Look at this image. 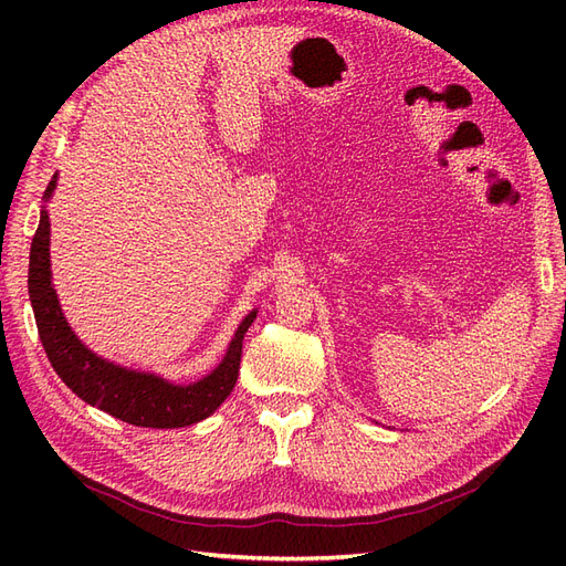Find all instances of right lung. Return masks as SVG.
Here are the masks:
<instances>
[{
    "label": "right lung",
    "instance_id": "obj_1",
    "mask_svg": "<svg viewBox=\"0 0 566 566\" xmlns=\"http://www.w3.org/2000/svg\"><path fill=\"white\" fill-rule=\"evenodd\" d=\"M59 175L51 177L44 205L40 212V227L30 245V269H28V293L35 312L42 347L59 378L71 387L82 401L106 410L108 416L136 424L158 427V430H175L210 418L233 391L241 368L243 337L256 310H252L229 342L227 354L205 378L179 385L156 373L134 370L119 366L108 358L92 352L67 325L59 295L51 283V260H49V212L46 202L54 196Z\"/></svg>",
    "mask_w": 566,
    "mask_h": 566
}]
</instances>
